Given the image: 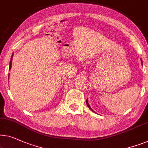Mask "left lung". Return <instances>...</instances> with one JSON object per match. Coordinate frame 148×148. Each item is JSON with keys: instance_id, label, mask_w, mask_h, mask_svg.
Returning <instances> with one entry per match:
<instances>
[{"instance_id": "left-lung-1", "label": "left lung", "mask_w": 148, "mask_h": 148, "mask_svg": "<svg viewBox=\"0 0 148 148\" xmlns=\"http://www.w3.org/2000/svg\"><path fill=\"white\" fill-rule=\"evenodd\" d=\"M86 103H87V106H88V108H89L90 109V110H91L92 111H93V112H94V111H93V110H92V109L91 108V107H90V106L89 105V103H88V101H87H87H86Z\"/></svg>"}]
</instances>
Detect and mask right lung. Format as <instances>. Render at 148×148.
Instances as JSON below:
<instances>
[{
    "label": "right lung",
    "mask_w": 148,
    "mask_h": 148,
    "mask_svg": "<svg viewBox=\"0 0 148 148\" xmlns=\"http://www.w3.org/2000/svg\"><path fill=\"white\" fill-rule=\"evenodd\" d=\"M12 57H11V60H12ZM11 65H12V61H10V65H9V70L10 69V68H11Z\"/></svg>",
    "instance_id": "1"
}]
</instances>
